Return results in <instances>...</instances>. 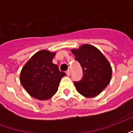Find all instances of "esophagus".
I'll return each mask as SVG.
<instances>
[{"label": "esophagus", "instance_id": "esophagus-1", "mask_svg": "<svg viewBox=\"0 0 133 133\" xmlns=\"http://www.w3.org/2000/svg\"><path fill=\"white\" fill-rule=\"evenodd\" d=\"M66 74L68 76H70V70H67Z\"/></svg>", "mask_w": 133, "mask_h": 133}]
</instances>
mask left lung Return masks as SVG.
<instances>
[{
    "label": "left lung",
    "mask_w": 133,
    "mask_h": 133,
    "mask_svg": "<svg viewBox=\"0 0 133 133\" xmlns=\"http://www.w3.org/2000/svg\"><path fill=\"white\" fill-rule=\"evenodd\" d=\"M71 52L83 69L82 79L73 82L77 91L86 98L97 96L111 80L110 64L103 53L91 45L85 44Z\"/></svg>",
    "instance_id": "left-lung-1"
}]
</instances>
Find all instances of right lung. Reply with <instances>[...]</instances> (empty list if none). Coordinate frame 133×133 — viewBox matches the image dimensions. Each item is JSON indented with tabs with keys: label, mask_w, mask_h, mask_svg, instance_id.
<instances>
[{
	"label": "right lung",
	"mask_w": 133,
	"mask_h": 133,
	"mask_svg": "<svg viewBox=\"0 0 133 133\" xmlns=\"http://www.w3.org/2000/svg\"><path fill=\"white\" fill-rule=\"evenodd\" d=\"M55 52L40 50L25 63L21 72L20 80L28 93L38 100L52 98L58 90L61 78L66 75L52 63Z\"/></svg>",
	"instance_id": "obj_1"
}]
</instances>
